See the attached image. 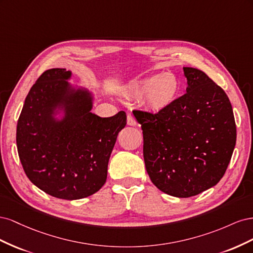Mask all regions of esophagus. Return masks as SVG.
Returning a JSON list of instances; mask_svg holds the SVG:
<instances>
[{
	"instance_id": "1",
	"label": "esophagus",
	"mask_w": 253,
	"mask_h": 253,
	"mask_svg": "<svg viewBox=\"0 0 253 253\" xmlns=\"http://www.w3.org/2000/svg\"><path fill=\"white\" fill-rule=\"evenodd\" d=\"M126 124H127V126H136V125H137V121H136V119L134 118L133 115H131V114H128V115H127Z\"/></svg>"
}]
</instances>
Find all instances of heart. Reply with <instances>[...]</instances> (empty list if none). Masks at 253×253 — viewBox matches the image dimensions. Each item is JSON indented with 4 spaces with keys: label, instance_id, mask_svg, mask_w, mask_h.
<instances>
[{
    "label": "heart",
    "instance_id": "1",
    "mask_svg": "<svg viewBox=\"0 0 253 253\" xmlns=\"http://www.w3.org/2000/svg\"><path fill=\"white\" fill-rule=\"evenodd\" d=\"M129 94L136 98L145 97V104L154 112L170 106L180 90L179 79L172 73L153 75L129 85Z\"/></svg>",
    "mask_w": 253,
    "mask_h": 253
}]
</instances>
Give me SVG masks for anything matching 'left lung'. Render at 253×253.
<instances>
[{"mask_svg":"<svg viewBox=\"0 0 253 253\" xmlns=\"http://www.w3.org/2000/svg\"><path fill=\"white\" fill-rule=\"evenodd\" d=\"M187 93L154 114L133 111L141 125L143 158L152 182L164 193L191 197L215 186L236 142L232 106L204 72L183 67Z\"/></svg>","mask_w":253,"mask_h":253,"instance_id":"left-lung-1","label":"left lung"}]
</instances>
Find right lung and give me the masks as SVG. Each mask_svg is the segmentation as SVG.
I'll return each mask as SVG.
<instances>
[{"instance_id":"1","label":"right lung","mask_w":253,"mask_h":253,"mask_svg":"<svg viewBox=\"0 0 253 253\" xmlns=\"http://www.w3.org/2000/svg\"><path fill=\"white\" fill-rule=\"evenodd\" d=\"M72 72L51 68L30 88L17 126V147L29 180L45 193L74 201L105 183L111 153L126 125L124 111L102 118L94 97L68 82Z\"/></svg>"}]
</instances>
